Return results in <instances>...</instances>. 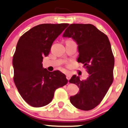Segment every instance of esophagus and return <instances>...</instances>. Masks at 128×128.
I'll list each match as a JSON object with an SVG mask.
<instances>
[{
	"label": "esophagus",
	"mask_w": 128,
	"mask_h": 128,
	"mask_svg": "<svg viewBox=\"0 0 128 128\" xmlns=\"http://www.w3.org/2000/svg\"><path fill=\"white\" fill-rule=\"evenodd\" d=\"M70 77H71V76H70V74H66V78H67V80H70Z\"/></svg>",
	"instance_id": "esophagus-1"
}]
</instances>
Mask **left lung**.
Masks as SVG:
<instances>
[{
  "mask_svg": "<svg viewBox=\"0 0 128 128\" xmlns=\"http://www.w3.org/2000/svg\"><path fill=\"white\" fill-rule=\"evenodd\" d=\"M63 37L71 38L77 44V61L89 74L84 80L76 75L70 80L80 88L70 101L76 108L90 110L100 104L113 81L114 58L108 38L91 24H71Z\"/></svg>",
  "mask_w": 128,
  "mask_h": 128,
  "instance_id": "left-lung-1",
  "label": "left lung"
}]
</instances>
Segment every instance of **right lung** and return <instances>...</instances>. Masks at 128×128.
<instances>
[{
	"instance_id": "add662e5",
	"label": "right lung",
	"mask_w": 128,
	"mask_h": 128,
	"mask_svg": "<svg viewBox=\"0 0 128 128\" xmlns=\"http://www.w3.org/2000/svg\"><path fill=\"white\" fill-rule=\"evenodd\" d=\"M69 24H41L23 34L13 56L14 81L24 100L34 107L46 106L57 88L66 84L65 75L59 70L49 72L42 62L56 39Z\"/></svg>"
}]
</instances>
